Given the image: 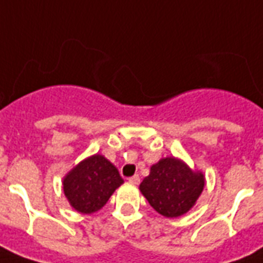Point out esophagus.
I'll return each mask as SVG.
<instances>
[{
  "label": "esophagus",
  "instance_id": "obj_1",
  "mask_svg": "<svg viewBox=\"0 0 263 263\" xmlns=\"http://www.w3.org/2000/svg\"><path fill=\"white\" fill-rule=\"evenodd\" d=\"M128 181H129L131 184H139L140 177L138 175H135V176H132V177H129V179H128Z\"/></svg>",
  "mask_w": 263,
  "mask_h": 263
}]
</instances>
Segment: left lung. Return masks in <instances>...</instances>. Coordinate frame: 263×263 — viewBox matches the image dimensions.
Returning <instances> with one entry per match:
<instances>
[{"label":"left lung","mask_w":263,"mask_h":263,"mask_svg":"<svg viewBox=\"0 0 263 263\" xmlns=\"http://www.w3.org/2000/svg\"><path fill=\"white\" fill-rule=\"evenodd\" d=\"M203 187V173L192 171L179 158L166 157L150 168L139 190L157 213L175 218L191 210Z\"/></svg>","instance_id":"1"}]
</instances>
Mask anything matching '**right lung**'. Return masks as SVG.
<instances>
[{
	"mask_svg": "<svg viewBox=\"0 0 263 263\" xmlns=\"http://www.w3.org/2000/svg\"><path fill=\"white\" fill-rule=\"evenodd\" d=\"M124 180L110 161L94 154L65 175L64 194L76 212L91 214L102 209Z\"/></svg>",
	"mask_w": 263,
	"mask_h": 263,
	"instance_id": "right-lung-1",
	"label": "right lung"
}]
</instances>
